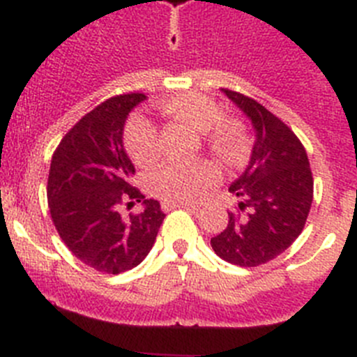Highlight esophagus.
Instances as JSON below:
<instances>
[{
	"mask_svg": "<svg viewBox=\"0 0 357 357\" xmlns=\"http://www.w3.org/2000/svg\"><path fill=\"white\" fill-rule=\"evenodd\" d=\"M162 209L164 211H172V209L197 211V206H193V204H188V202H164Z\"/></svg>",
	"mask_w": 357,
	"mask_h": 357,
	"instance_id": "34e87169",
	"label": "esophagus"
}]
</instances>
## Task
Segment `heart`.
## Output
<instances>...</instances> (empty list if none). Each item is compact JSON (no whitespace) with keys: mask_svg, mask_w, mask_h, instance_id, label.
Instances as JSON below:
<instances>
[{"mask_svg":"<svg viewBox=\"0 0 357 357\" xmlns=\"http://www.w3.org/2000/svg\"><path fill=\"white\" fill-rule=\"evenodd\" d=\"M160 109L200 132L214 155L223 162H238L248 148L247 128L239 119L225 118L213 98L198 93L178 94L160 102ZM125 146L134 162L146 166L159 155V137L155 125L146 116H134L125 130ZM218 181L213 162H175L151 175V191L166 202H197Z\"/></svg>","mask_w":357,"mask_h":357,"instance_id":"heart-1","label":"heart"}]
</instances>
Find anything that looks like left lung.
I'll return each mask as SVG.
<instances>
[{
  "mask_svg": "<svg viewBox=\"0 0 357 357\" xmlns=\"http://www.w3.org/2000/svg\"><path fill=\"white\" fill-rule=\"evenodd\" d=\"M222 91L250 119L255 141L247 168L229 188L239 198L238 211L229 213L211 247L227 263L259 266L301 236L313 202V175L291 128L252 98Z\"/></svg>",
  "mask_w": 357,
  "mask_h": 357,
  "instance_id": "8db88e82",
  "label": "left lung"
}]
</instances>
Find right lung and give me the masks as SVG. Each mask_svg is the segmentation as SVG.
<instances>
[{"label":"right lung","mask_w":357,"mask_h":357,"mask_svg":"<svg viewBox=\"0 0 357 357\" xmlns=\"http://www.w3.org/2000/svg\"><path fill=\"white\" fill-rule=\"evenodd\" d=\"M141 93L110 98L64 135L52 157L48 204L55 229L73 255L98 272L118 275L148 255L166 214L130 181L135 168L123 146L128 114L144 102ZM123 201L145 209L121 218Z\"/></svg>","instance_id":"right-lung-1"}]
</instances>
